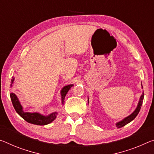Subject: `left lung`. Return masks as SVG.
Segmentation results:
<instances>
[{"label": "left lung", "mask_w": 154, "mask_h": 154, "mask_svg": "<svg viewBox=\"0 0 154 154\" xmlns=\"http://www.w3.org/2000/svg\"><path fill=\"white\" fill-rule=\"evenodd\" d=\"M143 99H144V94H142V96L140 97V101H139L138 105L137 106V108L135 109V111H134L132 114H131L128 117H126L125 119H123V121H121V122H119V123H116V127L118 128H122V127L125 126L127 124L130 123L131 121H133L134 119L136 118V116L138 115V114L139 113V112H140V109L141 108V106H142V104H143Z\"/></svg>", "instance_id": "8db88e82"}]
</instances>
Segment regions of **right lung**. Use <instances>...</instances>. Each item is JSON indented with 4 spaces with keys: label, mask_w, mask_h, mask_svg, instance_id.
<instances>
[{
    "label": "right lung",
    "mask_w": 154,
    "mask_h": 154,
    "mask_svg": "<svg viewBox=\"0 0 154 154\" xmlns=\"http://www.w3.org/2000/svg\"><path fill=\"white\" fill-rule=\"evenodd\" d=\"M14 80V78L11 79V86H12ZM72 86V85H68V86H64L63 88V89L61 91V94H62V104H64V98L66 94H67L68 90H70V88ZM11 100L13 104V106L15 110L16 111L19 115H20L22 118L24 119L26 122H28L29 123H32L34 125H45L47 124H49L51 122L55 120L56 118V115H57V112H54L52 113L48 116H45L40 114L39 113H29V112H24L23 110V108H22L21 105L19 102L18 98L16 96V94L14 93L10 94Z\"/></svg>",
    "instance_id": "add662e5"
}]
</instances>
